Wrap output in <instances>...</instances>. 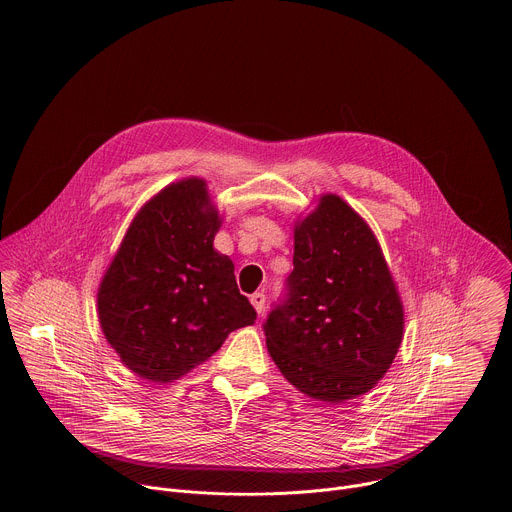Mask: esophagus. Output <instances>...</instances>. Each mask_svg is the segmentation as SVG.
<instances>
[{
    "mask_svg": "<svg viewBox=\"0 0 512 512\" xmlns=\"http://www.w3.org/2000/svg\"><path fill=\"white\" fill-rule=\"evenodd\" d=\"M251 303H253V307H255L257 313H263V311H265V293H263V291L253 293V295H251Z\"/></svg>",
    "mask_w": 512,
    "mask_h": 512,
    "instance_id": "34e87169",
    "label": "esophagus"
}]
</instances>
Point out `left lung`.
I'll list each match as a JSON object with an SVG mask.
<instances>
[{"label": "left lung", "mask_w": 512, "mask_h": 512, "mask_svg": "<svg viewBox=\"0 0 512 512\" xmlns=\"http://www.w3.org/2000/svg\"><path fill=\"white\" fill-rule=\"evenodd\" d=\"M263 331L281 374L329 404L366 394L394 362L402 301L372 229L339 197L295 227L293 271Z\"/></svg>", "instance_id": "left-lung-1"}]
</instances>
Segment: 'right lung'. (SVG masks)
<instances>
[{
    "mask_svg": "<svg viewBox=\"0 0 512 512\" xmlns=\"http://www.w3.org/2000/svg\"><path fill=\"white\" fill-rule=\"evenodd\" d=\"M219 215L201 179L160 191L132 221L98 289V317L122 364L144 380H179L257 313L235 265L215 251Z\"/></svg>",
    "mask_w": 512,
    "mask_h": 512,
    "instance_id": "right-lung-1",
    "label": "right lung"
}]
</instances>
